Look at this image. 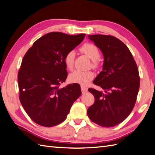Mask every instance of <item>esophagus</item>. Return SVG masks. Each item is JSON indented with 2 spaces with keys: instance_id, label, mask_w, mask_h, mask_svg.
Listing matches in <instances>:
<instances>
[{
  "instance_id": "obj_1",
  "label": "esophagus",
  "mask_w": 155,
  "mask_h": 155,
  "mask_svg": "<svg viewBox=\"0 0 155 155\" xmlns=\"http://www.w3.org/2000/svg\"><path fill=\"white\" fill-rule=\"evenodd\" d=\"M81 90L82 93H85L87 91V87L84 85H81Z\"/></svg>"
}]
</instances>
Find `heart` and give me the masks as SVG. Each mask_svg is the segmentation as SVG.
Here are the masks:
<instances>
[{"mask_svg": "<svg viewBox=\"0 0 155 155\" xmlns=\"http://www.w3.org/2000/svg\"><path fill=\"white\" fill-rule=\"evenodd\" d=\"M80 51L91 59V66L93 68H97L99 66V62L98 59L100 58V51L95 45L86 43L82 45L80 48ZM75 52L70 51L67 52L64 56V63L68 70H72L74 64ZM94 78V73L92 71L86 70H75L69 75V80L72 83H77L82 85H86L91 81Z\"/></svg>", "mask_w": 155, "mask_h": 155, "instance_id": "b5f03b06", "label": "heart"}]
</instances>
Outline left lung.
<instances>
[{"mask_svg":"<svg viewBox=\"0 0 155 155\" xmlns=\"http://www.w3.org/2000/svg\"><path fill=\"white\" fill-rule=\"evenodd\" d=\"M88 37L104 56L103 71L93 84L104 92L88 89L95 97V103L87 109V115L101 126H115L130 115L135 106L140 85L137 66L129 48L116 37L107 35Z\"/></svg>","mask_w":155,"mask_h":155,"instance_id":"8db88e82","label":"left lung"}]
</instances>
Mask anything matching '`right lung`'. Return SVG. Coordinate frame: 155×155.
<instances>
[{"instance_id": "1", "label": "right lung", "mask_w": 155, "mask_h": 155, "mask_svg": "<svg viewBox=\"0 0 155 155\" xmlns=\"http://www.w3.org/2000/svg\"><path fill=\"white\" fill-rule=\"evenodd\" d=\"M85 37L51 32L41 37L28 49L18 74L19 98L34 122L52 127L64 121L74 101L81 95L80 85L60 88L68 75L64 56Z\"/></svg>"}]
</instances>
